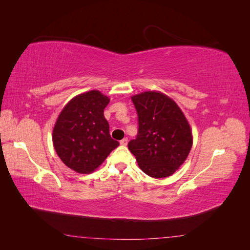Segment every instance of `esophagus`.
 Here are the masks:
<instances>
[{"instance_id": "1", "label": "esophagus", "mask_w": 250, "mask_h": 250, "mask_svg": "<svg viewBox=\"0 0 250 250\" xmlns=\"http://www.w3.org/2000/svg\"><path fill=\"white\" fill-rule=\"evenodd\" d=\"M127 142H128V139L127 138H124L122 141H120V144L122 146H126L127 145Z\"/></svg>"}]
</instances>
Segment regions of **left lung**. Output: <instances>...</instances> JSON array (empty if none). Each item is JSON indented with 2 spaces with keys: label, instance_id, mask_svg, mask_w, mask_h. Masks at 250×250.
I'll use <instances>...</instances> for the list:
<instances>
[{
  "label": "left lung",
  "instance_id": "obj_1",
  "mask_svg": "<svg viewBox=\"0 0 250 250\" xmlns=\"http://www.w3.org/2000/svg\"><path fill=\"white\" fill-rule=\"evenodd\" d=\"M131 100L138 112L139 131L135 140L128 143V149L147 175H172L191 151L190 124L178 105L160 92L142 93Z\"/></svg>",
  "mask_w": 250,
  "mask_h": 250
}]
</instances>
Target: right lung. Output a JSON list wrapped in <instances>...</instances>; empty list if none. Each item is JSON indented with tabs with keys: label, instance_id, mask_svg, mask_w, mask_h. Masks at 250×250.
<instances>
[{
	"label": "right lung",
	"instance_id": "obj_1",
	"mask_svg": "<svg viewBox=\"0 0 250 250\" xmlns=\"http://www.w3.org/2000/svg\"><path fill=\"white\" fill-rule=\"evenodd\" d=\"M108 103V97L90 90L74 97L60 112L52 139L66 167L81 174L92 173L119 146L104 118Z\"/></svg>",
	"mask_w": 250,
	"mask_h": 250
}]
</instances>
